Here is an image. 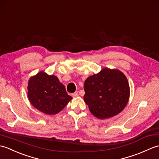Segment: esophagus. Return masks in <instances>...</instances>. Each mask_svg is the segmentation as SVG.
Segmentation results:
<instances>
[{"instance_id": "34e87169", "label": "esophagus", "mask_w": 159, "mask_h": 159, "mask_svg": "<svg viewBox=\"0 0 159 159\" xmlns=\"http://www.w3.org/2000/svg\"><path fill=\"white\" fill-rule=\"evenodd\" d=\"M72 97H74V98L79 96V92H76L75 93H72Z\"/></svg>"}]
</instances>
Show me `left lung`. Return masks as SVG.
Masks as SVG:
<instances>
[{
  "label": "left lung",
  "instance_id": "left-lung-1",
  "mask_svg": "<svg viewBox=\"0 0 159 159\" xmlns=\"http://www.w3.org/2000/svg\"><path fill=\"white\" fill-rule=\"evenodd\" d=\"M84 90V101L90 112L101 120L120 113L130 97L127 78L117 69L104 68L90 76L85 80Z\"/></svg>",
  "mask_w": 159,
  "mask_h": 159
}]
</instances>
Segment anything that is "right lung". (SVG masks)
Masks as SVG:
<instances>
[{"mask_svg":"<svg viewBox=\"0 0 159 159\" xmlns=\"http://www.w3.org/2000/svg\"><path fill=\"white\" fill-rule=\"evenodd\" d=\"M28 98L32 105L47 115H55L66 107L72 98L55 75L39 72L28 83Z\"/></svg>","mask_w":159,"mask_h":159,"instance_id":"1","label":"right lung"}]
</instances>
